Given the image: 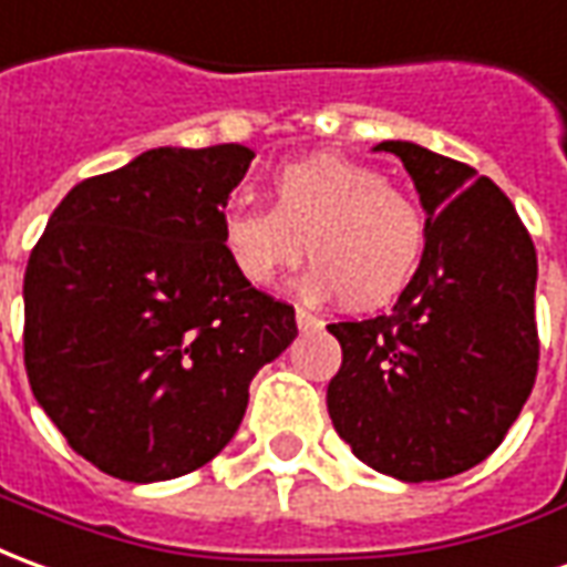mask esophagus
Here are the masks:
<instances>
[{
	"label": "esophagus",
	"mask_w": 567,
	"mask_h": 567,
	"mask_svg": "<svg viewBox=\"0 0 567 567\" xmlns=\"http://www.w3.org/2000/svg\"><path fill=\"white\" fill-rule=\"evenodd\" d=\"M296 323H299V329H317L320 327V317L308 305H296Z\"/></svg>",
	"instance_id": "34e87169"
}]
</instances>
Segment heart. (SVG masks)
I'll list each match as a JSON object with an SVG mask.
<instances>
[{
	"instance_id": "b5f03b06",
	"label": "heart",
	"mask_w": 567,
	"mask_h": 567,
	"mask_svg": "<svg viewBox=\"0 0 567 567\" xmlns=\"http://www.w3.org/2000/svg\"><path fill=\"white\" fill-rule=\"evenodd\" d=\"M424 244L415 198L339 155L280 164L268 176V207L228 200L219 210V247L244 284L275 287L308 250L305 287L354 308L393 302L419 275Z\"/></svg>"
}]
</instances>
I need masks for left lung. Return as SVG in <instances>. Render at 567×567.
<instances>
[{"label": "left lung", "instance_id": "obj_1", "mask_svg": "<svg viewBox=\"0 0 567 567\" xmlns=\"http://www.w3.org/2000/svg\"><path fill=\"white\" fill-rule=\"evenodd\" d=\"M427 210L419 275L391 315L329 323L341 367L329 419L363 464L403 483L449 480L504 443L537 379V252L488 176L388 140Z\"/></svg>", "mask_w": 567, "mask_h": 567}]
</instances>
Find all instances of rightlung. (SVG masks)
Instances as JSON below:
<instances>
[{
    "mask_svg": "<svg viewBox=\"0 0 567 567\" xmlns=\"http://www.w3.org/2000/svg\"><path fill=\"white\" fill-rule=\"evenodd\" d=\"M252 152L148 148L51 213L23 275V363L66 443L124 483L176 480L228 445L296 308L244 284L219 210Z\"/></svg>",
    "mask_w": 567,
    "mask_h": 567,
    "instance_id": "add662e5",
    "label": "right lung"
}]
</instances>
